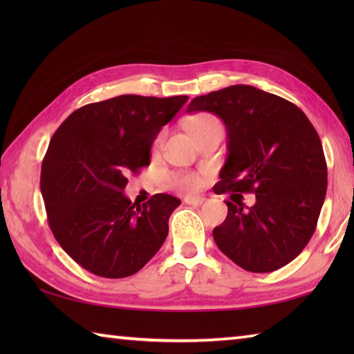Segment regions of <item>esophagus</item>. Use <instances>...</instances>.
Here are the masks:
<instances>
[{
  "instance_id": "esophagus-1",
  "label": "esophagus",
  "mask_w": 354,
  "mask_h": 354,
  "mask_svg": "<svg viewBox=\"0 0 354 354\" xmlns=\"http://www.w3.org/2000/svg\"><path fill=\"white\" fill-rule=\"evenodd\" d=\"M184 203L190 206H201L203 203H205V198H203V196H185Z\"/></svg>"
}]
</instances>
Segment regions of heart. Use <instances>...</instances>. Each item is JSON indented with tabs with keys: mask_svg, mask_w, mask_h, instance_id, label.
<instances>
[{
	"mask_svg": "<svg viewBox=\"0 0 354 354\" xmlns=\"http://www.w3.org/2000/svg\"><path fill=\"white\" fill-rule=\"evenodd\" d=\"M209 128H221V122L220 120L212 115V113H198L187 123V129L190 134H196L201 133V131L209 129ZM160 142V136L156 139L154 145H159ZM167 185L170 189L178 190V192H194L198 189L200 185V178L194 175V173H170L167 176Z\"/></svg>",
	"mask_w": 354,
	"mask_h": 354,
	"instance_id": "obj_1",
	"label": "heart"
}]
</instances>
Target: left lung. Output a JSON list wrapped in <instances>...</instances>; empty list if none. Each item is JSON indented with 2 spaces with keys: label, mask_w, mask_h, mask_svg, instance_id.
Here are the masks:
<instances>
[{
  "label": "left lung",
  "mask_w": 354,
  "mask_h": 354,
  "mask_svg": "<svg viewBox=\"0 0 354 354\" xmlns=\"http://www.w3.org/2000/svg\"><path fill=\"white\" fill-rule=\"evenodd\" d=\"M198 111L218 115L227 131L215 194H256L248 209L226 201L227 215L214 227V241L243 270H278L301 253L317 227L328 187L320 137L299 107L253 86L196 97L187 112Z\"/></svg>",
  "instance_id": "1"
}]
</instances>
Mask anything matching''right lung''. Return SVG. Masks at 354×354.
I'll return each mask as SVG.
<instances>
[{
	"label": "right lung",
	"mask_w": 354,
	"mask_h": 354,
	"mask_svg": "<svg viewBox=\"0 0 354 354\" xmlns=\"http://www.w3.org/2000/svg\"><path fill=\"white\" fill-rule=\"evenodd\" d=\"M187 100L120 95L76 109L53 136L40 175L48 225L87 272L127 278L162 247L181 201L156 194L133 205L123 189L129 173L149 165L156 136Z\"/></svg>",
	"instance_id": "right-lung-1"
}]
</instances>
